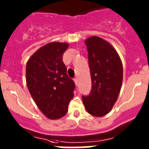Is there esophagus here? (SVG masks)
Segmentation results:
<instances>
[{
    "instance_id": "esophagus-1",
    "label": "esophagus",
    "mask_w": 149,
    "mask_h": 149,
    "mask_svg": "<svg viewBox=\"0 0 149 149\" xmlns=\"http://www.w3.org/2000/svg\"><path fill=\"white\" fill-rule=\"evenodd\" d=\"M74 84H75L76 86H78L79 85V81H78V79L77 78H74Z\"/></svg>"
}]
</instances>
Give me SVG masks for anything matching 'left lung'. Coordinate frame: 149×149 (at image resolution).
<instances>
[{
  "label": "left lung",
  "mask_w": 149,
  "mask_h": 149,
  "mask_svg": "<svg viewBox=\"0 0 149 149\" xmlns=\"http://www.w3.org/2000/svg\"><path fill=\"white\" fill-rule=\"evenodd\" d=\"M92 79V90L83 96L86 111L101 117L112 110L120 93L123 67L115 48L104 39L93 36L85 40Z\"/></svg>",
  "instance_id": "obj_1"
}]
</instances>
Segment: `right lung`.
Segmentation results:
<instances>
[{
	"mask_svg": "<svg viewBox=\"0 0 149 149\" xmlns=\"http://www.w3.org/2000/svg\"><path fill=\"white\" fill-rule=\"evenodd\" d=\"M68 48L66 42L48 43L30 56L26 65L29 92L41 112L53 120L66 114L75 88L63 62Z\"/></svg>",
	"mask_w": 149,
	"mask_h": 149,
	"instance_id": "1",
	"label": "right lung"
}]
</instances>
